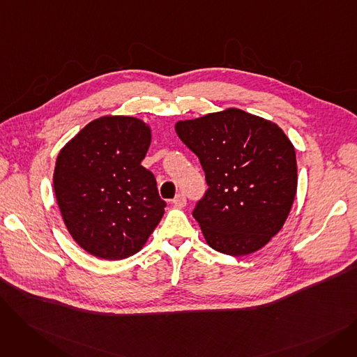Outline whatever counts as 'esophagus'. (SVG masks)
I'll return each mask as SVG.
<instances>
[{"label": "esophagus", "mask_w": 357, "mask_h": 357, "mask_svg": "<svg viewBox=\"0 0 357 357\" xmlns=\"http://www.w3.org/2000/svg\"><path fill=\"white\" fill-rule=\"evenodd\" d=\"M172 204L175 205V207H178V208L185 207V205H186V198H185V195H183V194H178V195L172 199Z\"/></svg>", "instance_id": "34e87169"}]
</instances>
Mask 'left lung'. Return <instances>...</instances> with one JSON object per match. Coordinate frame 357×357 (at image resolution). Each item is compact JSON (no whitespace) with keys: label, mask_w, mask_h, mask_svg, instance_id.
<instances>
[{"label":"left lung","mask_w":357,"mask_h":357,"mask_svg":"<svg viewBox=\"0 0 357 357\" xmlns=\"http://www.w3.org/2000/svg\"><path fill=\"white\" fill-rule=\"evenodd\" d=\"M198 156L208 190L192 213L214 250L246 256L285 224L296 194V156L278 124L238 108L175 124Z\"/></svg>","instance_id":"obj_1"}]
</instances>
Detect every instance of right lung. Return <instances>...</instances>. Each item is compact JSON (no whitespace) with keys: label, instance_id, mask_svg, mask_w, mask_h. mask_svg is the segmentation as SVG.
<instances>
[{"label":"right lung","instance_id":"1","mask_svg":"<svg viewBox=\"0 0 357 357\" xmlns=\"http://www.w3.org/2000/svg\"><path fill=\"white\" fill-rule=\"evenodd\" d=\"M152 130L135 117L86 124L56 159L53 188L65 226L89 255L120 260L146 245L163 217L153 174L142 166Z\"/></svg>","mask_w":357,"mask_h":357}]
</instances>
